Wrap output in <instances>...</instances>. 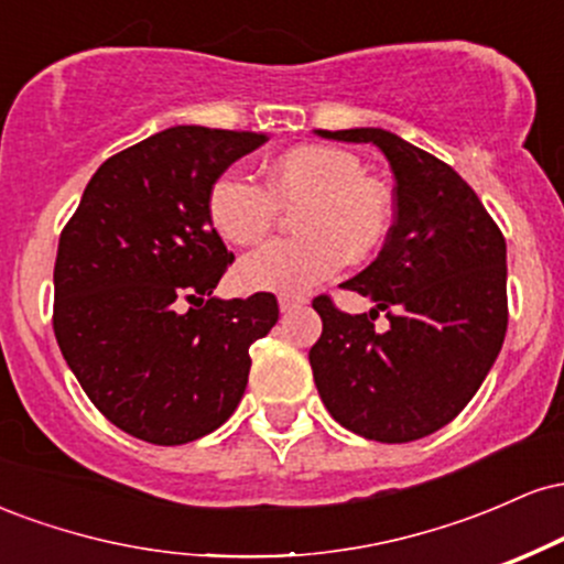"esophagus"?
I'll list each match as a JSON object with an SVG mask.
<instances>
[{"label": "esophagus", "mask_w": 564, "mask_h": 564, "mask_svg": "<svg viewBox=\"0 0 564 564\" xmlns=\"http://www.w3.org/2000/svg\"><path fill=\"white\" fill-rule=\"evenodd\" d=\"M302 304H304V300H294V296H281V300H278L281 313H294V310H300Z\"/></svg>", "instance_id": "34e87169"}]
</instances>
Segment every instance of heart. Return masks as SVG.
Wrapping results in <instances>:
<instances>
[{
	"label": "heart",
	"mask_w": 564,
	"mask_h": 564,
	"mask_svg": "<svg viewBox=\"0 0 564 564\" xmlns=\"http://www.w3.org/2000/svg\"><path fill=\"white\" fill-rule=\"evenodd\" d=\"M300 236L264 243L236 268L246 291L307 294L349 260L379 249L392 223L390 193L364 174L355 153L334 145H296L264 166V187L223 172L206 193V217L223 241L249 246L268 236L278 206H294Z\"/></svg>",
	"instance_id": "b5f03b06"
}]
</instances>
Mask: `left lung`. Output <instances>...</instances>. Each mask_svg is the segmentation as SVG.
Listing matches in <instances>:
<instances>
[{
    "instance_id": "left-lung-1",
    "label": "left lung",
    "mask_w": 564,
    "mask_h": 564,
    "mask_svg": "<svg viewBox=\"0 0 564 564\" xmlns=\"http://www.w3.org/2000/svg\"><path fill=\"white\" fill-rule=\"evenodd\" d=\"M371 142L394 174V223L379 257L345 289L377 307L349 315L318 296L323 334L310 349L328 413L355 435L411 443L475 398L507 334V241L448 164L387 129H315ZM384 308L391 326L377 333Z\"/></svg>"
}]
</instances>
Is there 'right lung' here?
Returning <instances> with one entry per match:
<instances>
[{
  "instance_id": "obj_1",
  "label": "right lung",
  "mask_w": 564,
  "mask_h": 564,
  "mask_svg": "<svg viewBox=\"0 0 564 564\" xmlns=\"http://www.w3.org/2000/svg\"><path fill=\"white\" fill-rule=\"evenodd\" d=\"M262 132L170 127L93 174L61 232L53 328L108 422L153 445L223 426L249 381V347L278 321L273 294L217 300L232 251L206 193Z\"/></svg>"
}]
</instances>
